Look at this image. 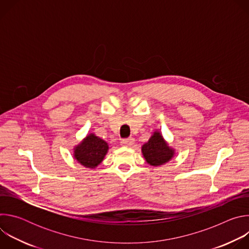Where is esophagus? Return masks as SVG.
I'll list each match as a JSON object with an SVG mask.
<instances>
[{"mask_svg": "<svg viewBox=\"0 0 249 249\" xmlns=\"http://www.w3.org/2000/svg\"><path fill=\"white\" fill-rule=\"evenodd\" d=\"M135 142V139L130 137V138H127V139H122L121 140V145L122 146H125V147H131Z\"/></svg>", "mask_w": 249, "mask_h": 249, "instance_id": "34e87169", "label": "esophagus"}]
</instances>
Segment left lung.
Returning <instances> with one entry per match:
<instances>
[{
    "label": "left lung",
    "instance_id": "1",
    "mask_svg": "<svg viewBox=\"0 0 249 249\" xmlns=\"http://www.w3.org/2000/svg\"><path fill=\"white\" fill-rule=\"evenodd\" d=\"M142 153L146 161L154 166L169 161L174 156V150L168 147L160 132H155L147 143L143 145Z\"/></svg>",
    "mask_w": 249,
    "mask_h": 249
}]
</instances>
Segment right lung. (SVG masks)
<instances>
[{"instance_id":"right-lung-1","label":"right lung","mask_w":249,"mask_h":249,"mask_svg":"<svg viewBox=\"0 0 249 249\" xmlns=\"http://www.w3.org/2000/svg\"><path fill=\"white\" fill-rule=\"evenodd\" d=\"M107 151L108 145L105 141L94 134H89L75 148L74 157L82 165L94 168L103 160Z\"/></svg>"}]
</instances>
